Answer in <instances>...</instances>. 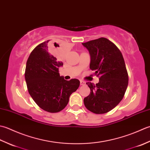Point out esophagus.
Here are the masks:
<instances>
[{
    "label": "esophagus",
    "mask_w": 150,
    "mask_h": 150,
    "mask_svg": "<svg viewBox=\"0 0 150 150\" xmlns=\"http://www.w3.org/2000/svg\"><path fill=\"white\" fill-rule=\"evenodd\" d=\"M85 82L84 81L80 80V85H85Z\"/></svg>",
    "instance_id": "obj_1"
}]
</instances>
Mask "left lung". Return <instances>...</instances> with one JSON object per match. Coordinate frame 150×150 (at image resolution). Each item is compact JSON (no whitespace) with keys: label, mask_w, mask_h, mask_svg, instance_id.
Wrapping results in <instances>:
<instances>
[{"label":"left lung","mask_w":150,"mask_h":150,"mask_svg":"<svg viewBox=\"0 0 150 150\" xmlns=\"http://www.w3.org/2000/svg\"><path fill=\"white\" fill-rule=\"evenodd\" d=\"M82 45L90 54V69L100 77L96 85L86 83L91 93L84 98V105L94 113H106L120 102L127 89L128 74L124 59L117 46L106 38Z\"/></svg>","instance_id":"left-lung-1"}]
</instances>
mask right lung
<instances>
[{"label": "right lung", "instance_id": "obj_1", "mask_svg": "<svg viewBox=\"0 0 150 150\" xmlns=\"http://www.w3.org/2000/svg\"><path fill=\"white\" fill-rule=\"evenodd\" d=\"M54 46L59 47L56 42ZM52 48H55L50 40L37 46L27 60L24 76L29 94L39 108L57 112L68 104L80 82L77 79L67 81L60 76L59 68L63 63L52 54Z\"/></svg>", "mask_w": 150, "mask_h": 150}]
</instances>
